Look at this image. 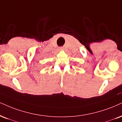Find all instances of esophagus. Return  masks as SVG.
Returning <instances> with one entry per match:
<instances>
[{
	"mask_svg": "<svg viewBox=\"0 0 122 122\" xmlns=\"http://www.w3.org/2000/svg\"><path fill=\"white\" fill-rule=\"evenodd\" d=\"M59 49L60 50H63V47H60Z\"/></svg>",
	"mask_w": 122,
	"mask_h": 122,
	"instance_id": "1",
	"label": "esophagus"
}]
</instances>
